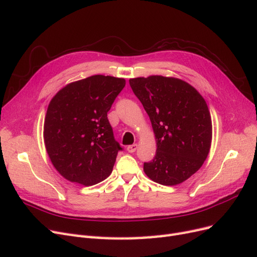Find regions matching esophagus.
Listing matches in <instances>:
<instances>
[{
  "instance_id": "34e87169",
  "label": "esophagus",
  "mask_w": 257,
  "mask_h": 257,
  "mask_svg": "<svg viewBox=\"0 0 257 257\" xmlns=\"http://www.w3.org/2000/svg\"><path fill=\"white\" fill-rule=\"evenodd\" d=\"M126 150H127L130 153H133V152H135V151L137 150V145H136V144H134V145H131V146H128V147L126 148Z\"/></svg>"
}]
</instances>
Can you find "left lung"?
I'll return each instance as SVG.
<instances>
[{
	"instance_id": "8db88e82",
	"label": "left lung",
	"mask_w": 257,
	"mask_h": 257,
	"mask_svg": "<svg viewBox=\"0 0 257 257\" xmlns=\"http://www.w3.org/2000/svg\"><path fill=\"white\" fill-rule=\"evenodd\" d=\"M152 124L157 153L144 163L154 182L176 185L204 164L212 139L211 116L206 100L195 88L173 77L149 76L130 79Z\"/></svg>"
}]
</instances>
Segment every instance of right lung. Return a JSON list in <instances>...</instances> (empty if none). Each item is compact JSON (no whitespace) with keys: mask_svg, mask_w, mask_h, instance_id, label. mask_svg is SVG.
Instances as JSON below:
<instances>
[{"mask_svg":"<svg viewBox=\"0 0 257 257\" xmlns=\"http://www.w3.org/2000/svg\"><path fill=\"white\" fill-rule=\"evenodd\" d=\"M125 80L94 75L67 84L49 103L44 142L52 165L71 182L94 185L112 172L123 149L107 118Z\"/></svg>","mask_w":257,"mask_h":257,"instance_id":"right-lung-1","label":"right lung"}]
</instances>
